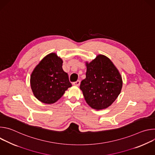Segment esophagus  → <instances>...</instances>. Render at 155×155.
<instances>
[{"mask_svg":"<svg viewBox=\"0 0 155 155\" xmlns=\"http://www.w3.org/2000/svg\"><path fill=\"white\" fill-rule=\"evenodd\" d=\"M72 84H73V85H75V86H80V80H77V81L74 82Z\"/></svg>","mask_w":155,"mask_h":155,"instance_id":"1","label":"esophagus"}]
</instances>
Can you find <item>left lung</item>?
Here are the masks:
<instances>
[{
	"mask_svg": "<svg viewBox=\"0 0 155 155\" xmlns=\"http://www.w3.org/2000/svg\"><path fill=\"white\" fill-rule=\"evenodd\" d=\"M85 64L86 78L81 81L80 87L84 99L93 109L107 108L121 93V75L112 61L103 54H98Z\"/></svg>",
	"mask_w": 155,
	"mask_h": 155,
	"instance_id": "obj_1",
	"label": "left lung"
}]
</instances>
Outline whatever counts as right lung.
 I'll use <instances>...</instances> for the list:
<instances>
[{
	"instance_id": "right-lung-1",
	"label": "right lung",
	"mask_w": 155,
	"mask_h": 155,
	"mask_svg": "<svg viewBox=\"0 0 155 155\" xmlns=\"http://www.w3.org/2000/svg\"><path fill=\"white\" fill-rule=\"evenodd\" d=\"M63 61L56 53L44 57L33 70L30 78L34 96L40 102L52 104L57 102L72 84L62 69Z\"/></svg>"
}]
</instances>
